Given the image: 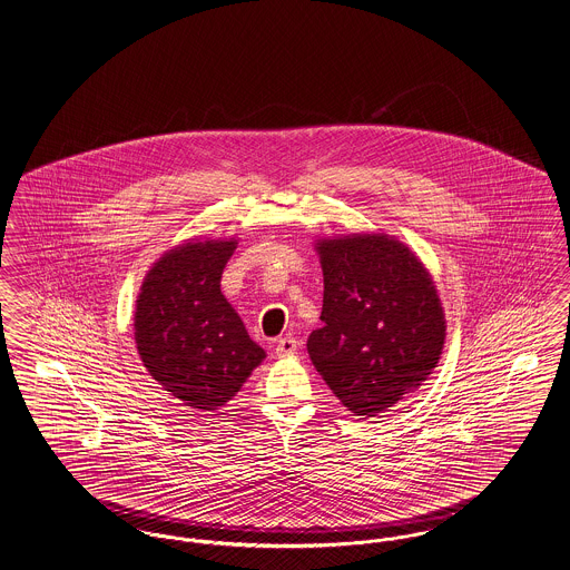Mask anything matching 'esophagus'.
I'll list each match as a JSON object with an SVG mask.
<instances>
[{"mask_svg": "<svg viewBox=\"0 0 570 570\" xmlns=\"http://www.w3.org/2000/svg\"><path fill=\"white\" fill-rule=\"evenodd\" d=\"M296 350H298V342H296L295 337H291V335L279 337L277 343H275V354H277L279 358L293 356V354H296Z\"/></svg>", "mask_w": 570, "mask_h": 570, "instance_id": "1", "label": "esophagus"}]
</instances>
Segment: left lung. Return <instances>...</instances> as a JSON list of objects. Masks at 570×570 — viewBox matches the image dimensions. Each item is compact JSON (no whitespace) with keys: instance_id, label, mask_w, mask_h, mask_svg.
Returning a JSON list of instances; mask_svg holds the SVG:
<instances>
[{"instance_id":"left-lung-1","label":"left lung","mask_w":570,"mask_h":570,"mask_svg":"<svg viewBox=\"0 0 570 570\" xmlns=\"http://www.w3.org/2000/svg\"><path fill=\"white\" fill-rule=\"evenodd\" d=\"M316 250L324 301L309 358L347 410L375 417L439 363L445 318L433 277L387 235L324 239Z\"/></svg>"}]
</instances>
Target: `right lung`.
Segmentation results:
<instances>
[{
	"instance_id": "1",
	"label": "right lung",
	"mask_w": 570,
	"mask_h": 570,
	"mask_svg": "<svg viewBox=\"0 0 570 570\" xmlns=\"http://www.w3.org/2000/svg\"><path fill=\"white\" fill-rule=\"evenodd\" d=\"M235 244L188 242L165 252L137 296L139 358L163 390L193 410L225 405L265 358L220 293Z\"/></svg>"
}]
</instances>
